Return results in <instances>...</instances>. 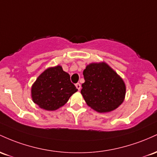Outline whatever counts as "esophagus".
<instances>
[{
  "mask_svg": "<svg viewBox=\"0 0 157 157\" xmlns=\"http://www.w3.org/2000/svg\"><path fill=\"white\" fill-rule=\"evenodd\" d=\"M75 87H76V88L78 90H80V89H81V87H82V86H81V84H79V83H77V84H75Z\"/></svg>",
  "mask_w": 157,
  "mask_h": 157,
  "instance_id": "1",
  "label": "esophagus"
}]
</instances>
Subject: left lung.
I'll return each mask as SVG.
<instances>
[{
  "label": "left lung",
  "instance_id": "1",
  "mask_svg": "<svg viewBox=\"0 0 157 157\" xmlns=\"http://www.w3.org/2000/svg\"><path fill=\"white\" fill-rule=\"evenodd\" d=\"M81 93L87 105L99 113L110 112L122 103L126 93L123 79L105 62L91 63L83 72Z\"/></svg>",
  "mask_w": 157,
  "mask_h": 157
}]
</instances>
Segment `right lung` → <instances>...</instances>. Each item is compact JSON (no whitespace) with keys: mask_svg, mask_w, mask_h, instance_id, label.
<instances>
[{"mask_svg":"<svg viewBox=\"0 0 157 157\" xmlns=\"http://www.w3.org/2000/svg\"><path fill=\"white\" fill-rule=\"evenodd\" d=\"M78 89L70 82V75L60 65L45 70L32 86L34 103L46 110L64 106Z\"/></svg>","mask_w":157,"mask_h":157,"instance_id":"right-lung-1","label":"right lung"}]
</instances>
